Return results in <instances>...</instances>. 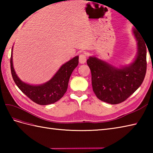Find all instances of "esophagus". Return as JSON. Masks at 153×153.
Returning a JSON list of instances; mask_svg holds the SVG:
<instances>
[{"mask_svg": "<svg viewBox=\"0 0 153 153\" xmlns=\"http://www.w3.org/2000/svg\"><path fill=\"white\" fill-rule=\"evenodd\" d=\"M87 56L85 53H82L79 56V61L81 64H84L86 62Z\"/></svg>", "mask_w": 153, "mask_h": 153, "instance_id": "1", "label": "esophagus"}]
</instances>
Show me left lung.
<instances>
[{
	"label": "left lung",
	"mask_w": 153,
	"mask_h": 153,
	"mask_svg": "<svg viewBox=\"0 0 153 153\" xmlns=\"http://www.w3.org/2000/svg\"><path fill=\"white\" fill-rule=\"evenodd\" d=\"M133 32L137 41L138 52L129 66L116 68L96 57H89L87 60L91 71L93 90L102 101L111 105L121 103L143 82L147 70V46L137 29L134 28Z\"/></svg>",
	"instance_id": "left-lung-1"
}]
</instances>
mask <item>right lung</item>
<instances>
[{"label": "right lung", "mask_w": 153, "mask_h": 153, "mask_svg": "<svg viewBox=\"0 0 153 153\" xmlns=\"http://www.w3.org/2000/svg\"><path fill=\"white\" fill-rule=\"evenodd\" d=\"M79 63V56L73 58L60 67L53 78L39 85H31L19 79L12 62V49L10 58L12 76L16 85L32 101L40 105H47L60 100L66 92L71 73Z\"/></svg>", "instance_id": "add662e5"}]
</instances>
